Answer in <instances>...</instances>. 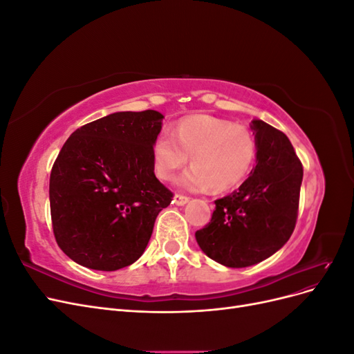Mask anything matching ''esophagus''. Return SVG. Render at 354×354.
<instances>
[{
	"label": "esophagus",
	"instance_id": "34e87169",
	"mask_svg": "<svg viewBox=\"0 0 354 354\" xmlns=\"http://www.w3.org/2000/svg\"><path fill=\"white\" fill-rule=\"evenodd\" d=\"M187 202H189V198L183 196V195L176 194L174 198H173V203H174V205H177V207H183V205H186Z\"/></svg>",
	"mask_w": 354,
	"mask_h": 354
}]
</instances>
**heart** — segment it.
I'll use <instances>...</instances> for the list:
<instances>
[{"label": "heart", "mask_w": 354, "mask_h": 354, "mask_svg": "<svg viewBox=\"0 0 354 354\" xmlns=\"http://www.w3.org/2000/svg\"><path fill=\"white\" fill-rule=\"evenodd\" d=\"M255 153L251 130L208 115L180 121L173 134L159 133L152 143L153 169L160 180H174L190 155L192 167L178 180L187 190L234 187L250 173Z\"/></svg>", "instance_id": "heart-1"}]
</instances>
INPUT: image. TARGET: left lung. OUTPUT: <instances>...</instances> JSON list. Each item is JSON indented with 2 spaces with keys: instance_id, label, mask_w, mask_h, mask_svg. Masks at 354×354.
<instances>
[{
  "instance_id": "8db88e82",
  "label": "left lung",
  "mask_w": 354,
  "mask_h": 354,
  "mask_svg": "<svg viewBox=\"0 0 354 354\" xmlns=\"http://www.w3.org/2000/svg\"><path fill=\"white\" fill-rule=\"evenodd\" d=\"M257 165L230 195L216 201L211 221L195 233L211 260L241 269L269 259L291 238L303 165L289 138L261 120L251 121Z\"/></svg>"
}]
</instances>
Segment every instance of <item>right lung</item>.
Returning <instances> with one entry per match:
<instances>
[{"label":"right lung","instance_id":"1","mask_svg":"<svg viewBox=\"0 0 354 354\" xmlns=\"http://www.w3.org/2000/svg\"><path fill=\"white\" fill-rule=\"evenodd\" d=\"M156 111L115 112L85 124L63 145L50 176L53 232L71 260L113 272L145 252L173 194L156 178Z\"/></svg>","mask_w":354,"mask_h":354}]
</instances>
